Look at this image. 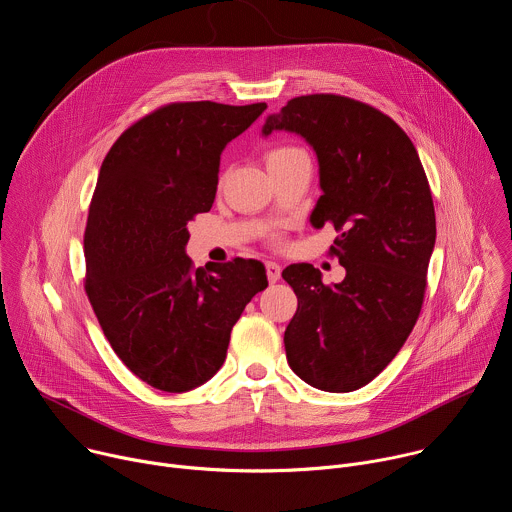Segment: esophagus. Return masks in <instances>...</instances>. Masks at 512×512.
<instances>
[{
  "label": "esophagus",
  "mask_w": 512,
  "mask_h": 512,
  "mask_svg": "<svg viewBox=\"0 0 512 512\" xmlns=\"http://www.w3.org/2000/svg\"><path fill=\"white\" fill-rule=\"evenodd\" d=\"M265 271H267V279H269L271 283L279 281V277H281V265H279V263L267 261V263H265Z\"/></svg>",
  "instance_id": "esophagus-1"
}]
</instances>
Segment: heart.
I'll return each mask as SVG.
<instances>
[{
	"label": "heart",
	"instance_id": "1",
	"mask_svg": "<svg viewBox=\"0 0 512 512\" xmlns=\"http://www.w3.org/2000/svg\"><path fill=\"white\" fill-rule=\"evenodd\" d=\"M301 156H307L305 150H301L299 146H293V144H277V146L267 148V152H265L267 168H275V166L287 164V162H291L293 158H301ZM271 239L277 241L275 235H273Z\"/></svg>",
	"mask_w": 512,
	"mask_h": 512
}]
</instances>
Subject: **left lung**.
Instances as JSON below:
<instances>
[{"label": "left lung", "mask_w": 512, "mask_h": 512, "mask_svg": "<svg viewBox=\"0 0 512 512\" xmlns=\"http://www.w3.org/2000/svg\"><path fill=\"white\" fill-rule=\"evenodd\" d=\"M273 130L313 146L323 195L311 223L339 231L327 255L346 267L344 281L329 285L313 265L283 269L297 295L287 362L317 390L352 392L396 358L418 321L436 241L428 177L388 114L342 94L291 98L267 118L263 134Z\"/></svg>", "instance_id": "8db88e82"}]
</instances>
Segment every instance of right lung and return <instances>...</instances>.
I'll return each instance as SVG.
<instances>
[{
  "mask_svg": "<svg viewBox=\"0 0 512 512\" xmlns=\"http://www.w3.org/2000/svg\"><path fill=\"white\" fill-rule=\"evenodd\" d=\"M265 108L164 104L130 124L100 166L84 289L116 356L156 390L211 380L245 305L267 287L259 261L235 257L205 271L185 255L189 221L213 207L223 148Z\"/></svg>",
  "mask_w": 512,
  "mask_h": 512,
  "instance_id": "add662e5",
  "label": "right lung"
}]
</instances>
